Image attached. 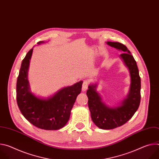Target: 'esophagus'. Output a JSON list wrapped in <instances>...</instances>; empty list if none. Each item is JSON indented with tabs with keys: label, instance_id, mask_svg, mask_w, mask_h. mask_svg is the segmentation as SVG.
<instances>
[{
	"label": "esophagus",
	"instance_id": "1",
	"mask_svg": "<svg viewBox=\"0 0 159 159\" xmlns=\"http://www.w3.org/2000/svg\"><path fill=\"white\" fill-rule=\"evenodd\" d=\"M89 85V81L88 80H84L82 84V90L83 91H86L88 89V86Z\"/></svg>",
	"mask_w": 159,
	"mask_h": 159
}]
</instances>
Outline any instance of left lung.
Here are the masks:
<instances>
[{
  "mask_svg": "<svg viewBox=\"0 0 159 159\" xmlns=\"http://www.w3.org/2000/svg\"><path fill=\"white\" fill-rule=\"evenodd\" d=\"M109 46L122 51L120 57L128 68L131 85L127 98L120 106L111 108L105 105L96 92V85H89L87 90L88 106L94 124L101 129H110L121 126L129 121L137 111L141 99V79L135 60L127 47L118 42H107Z\"/></svg>",
  "mask_w": 159,
  "mask_h": 159,
  "instance_id": "obj_1",
  "label": "left lung"
}]
</instances>
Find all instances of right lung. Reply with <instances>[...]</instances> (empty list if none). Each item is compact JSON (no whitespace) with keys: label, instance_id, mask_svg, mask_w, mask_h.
Segmentation results:
<instances>
[{"label":"right lung","instance_id":"add662e5","mask_svg":"<svg viewBox=\"0 0 159 159\" xmlns=\"http://www.w3.org/2000/svg\"><path fill=\"white\" fill-rule=\"evenodd\" d=\"M33 50L28 52L21 63L16 84L17 104L22 115L34 126L46 130L59 129L69 121L71 109L82 90L83 82L63 88L47 99L36 97L30 91L28 80Z\"/></svg>","mask_w":159,"mask_h":159}]
</instances>
